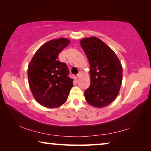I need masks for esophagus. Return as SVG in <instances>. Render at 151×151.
Masks as SVG:
<instances>
[{
    "label": "esophagus",
    "instance_id": "esophagus-1",
    "mask_svg": "<svg viewBox=\"0 0 151 151\" xmlns=\"http://www.w3.org/2000/svg\"><path fill=\"white\" fill-rule=\"evenodd\" d=\"M82 76V73H79L77 75V78H80Z\"/></svg>",
    "mask_w": 151,
    "mask_h": 151
}]
</instances>
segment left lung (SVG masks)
<instances>
[{
	"instance_id": "8db88e82",
	"label": "left lung",
	"mask_w": 151,
	"mask_h": 151,
	"mask_svg": "<svg viewBox=\"0 0 151 151\" xmlns=\"http://www.w3.org/2000/svg\"><path fill=\"white\" fill-rule=\"evenodd\" d=\"M80 45L90 65V86L84 91L91 106L103 108L116 98L122 82V66L117 55L96 37L85 38Z\"/></svg>"
}]
</instances>
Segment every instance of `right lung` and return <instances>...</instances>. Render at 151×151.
<instances>
[{
    "label": "right lung",
    "mask_w": 151,
    "mask_h": 151,
    "mask_svg": "<svg viewBox=\"0 0 151 151\" xmlns=\"http://www.w3.org/2000/svg\"><path fill=\"white\" fill-rule=\"evenodd\" d=\"M69 42L65 38L48 41L36 51L28 65L31 91L35 100L47 108L62 106L73 86V80L68 76L69 69L58 60Z\"/></svg>",
    "instance_id": "right-lung-1"
}]
</instances>
